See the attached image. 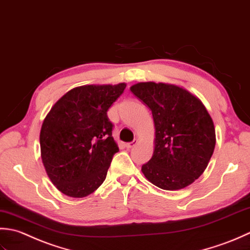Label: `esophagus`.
Listing matches in <instances>:
<instances>
[{
	"mask_svg": "<svg viewBox=\"0 0 250 250\" xmlns=\"http://www.w3.org/2000/svg\"><path fill=\"white\" fill-rule=\"evenodd\" d=\"M137 144H138V140H134L131 142H127V144L125 145V146L127 147V149H131L132 146H135Z\"/></svg>",
	"mask_w": 250,
	"mask_h": 250,
	"instance_id": "34e87169",
	"label": "esophagus"
}]
</instances>
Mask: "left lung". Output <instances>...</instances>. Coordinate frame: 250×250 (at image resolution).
Listing matches in <instances>:
<instances>
[{
  "label": "left lung",
  "mask_w": 250,
  "mask_h": 250,
  "mask_svg": "<svg viewBox=\"0 0 250 250\" xmlns=\"http://www.w3.org/2000/svg\"><path fill=\"white\" fill-rule=\"evenodd\" d=\"M131 93L149 106L155 128L154 151L141 171L154 186L176 191L190 186L206 169L216 131L205 105L174 84L141 82Z\"/></svg>",
  "instance_id": "1"
}]
</instances>
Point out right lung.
Wrapping results in <instances>:
<instances>
[{"mask_svg":"<svg viewBox=\"0 0 250 250\" xmlns=\"http://www.w3.org/2000/svg\"><path fill=\"white\" fill-rule=\"evenodd\" d=\"M126 83L83 85L69 90L44 119L41 157L53 185L70 197H85L103 185L119 152L106 112Z\"/></svg>","mask_w":250,"mask_h":250,"instance_id":"add662e5","label":"right lung"}]
</instances>
